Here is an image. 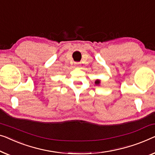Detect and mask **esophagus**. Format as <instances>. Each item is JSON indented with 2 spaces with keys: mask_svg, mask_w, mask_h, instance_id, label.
Segmentation results:
<instances>
[{
  "mask_svg": "<svg viewBox=\"0 0 155 155\" xmlns=\"http://www.w3.org/2000/svg\"><path fill=\"white\" fill-rule=\"evenodd\" d=\"M75 65H78V63H77V62H75Z\"/></svg>",
  "mask_w": 155,
  "mask_h": 155,
  "instance_id": "1",
  "label": "esophagus"
}]
</instances>
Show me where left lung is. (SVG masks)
Returning a JSON list of instances; mask_svg holds the SVG:
<instances>
[{
  "label": "left lung",
  "mask_w": 155,
  "mask_h": 155,
  "mask_svg": "<svg viewBox=\"0 0 155 155\" xmlns=\"http://www.w3.org/2000/svg\"><path fill=\"white\" fill-rule=\"evenodd\" d=\"M95 83H96V84H98L100 83V81H99V80H96V81L95 82Z\"/></svg>",
  "instance_id": "left-lung-1"
}]
</instances>
